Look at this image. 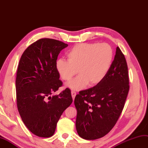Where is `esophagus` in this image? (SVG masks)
Masks as SVG:
<instances>
[{"mask_svg": "<svg viewBox=\"0 0 148 148\" xmlns=\"http://www.w3.org/2000/svg\"><path fill=\"white\" fill-rule=\"evenodd\" d=\"M71 95H72V97H73V101H74L75 96H76V92H74V91H71Z\"/></svg>", "mask_w": 148, "mask_h": 148, "instance_id": "34e87169", "label": "esophagus"}]
</instances>
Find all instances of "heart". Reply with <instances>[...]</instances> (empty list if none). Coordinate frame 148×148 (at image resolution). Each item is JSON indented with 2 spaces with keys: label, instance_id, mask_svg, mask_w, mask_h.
<instances>
[{
  "label": "heart",
  "instance_id": "1",
  "mask_svg": "<svg viewBox=\"0 0 148 148\" xmlns=\"http://www.w3.org/2000/svg\"><path fill=\"white\" fill-rule=\"evenodd\" d=\"M67 57L68 60H57L56 70L60 77L66 81L78 73V76L66 84L70 89L78 90L88 84L94 87L103 81L110 68L113 51L106 43L79 44L68 52Z\"/></svg>",
  "mask_w": 148,
  "mask_h": 148
}]
</instances>
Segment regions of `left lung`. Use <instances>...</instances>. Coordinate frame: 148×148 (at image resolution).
Returning <instances> with one entry per match:
<instances>
[{"label": "left lung", "instance_id": "8db88e82", "mask_svg": "<svg viewBox=\"0 0 148 148\" xmlns=\"http://www.w3.org/2000/svg\"><path fill=\"white\" fill-rule=\"evenodd\" d=\"M130 86L127 65L119 47L101 82L75 96V127L81 138L94 140L109 132L124 106Z\"/></svg>", "mask_w": 148, "mask_h": 148}]
</instances>
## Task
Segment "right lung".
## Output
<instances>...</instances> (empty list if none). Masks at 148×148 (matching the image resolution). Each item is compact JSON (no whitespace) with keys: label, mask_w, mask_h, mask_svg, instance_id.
<instances>
[{"label":"right lung","mask_w":148,"mask_h":148,"mask_svg":"<svg viewBox=\"0 0 148 148\" xmlns=\"http://www.w3.org/2000/svg\"><path fill=\"white\" fill-rule=\"evenodd\" d=\"M67 44L40 39L25 49L17 71V106L24 124L34 134L49 138L54 134L60 116L73 103L71 90L52 96L62 86L56 64Z\"/></svg>","instance_id":"right-lung-1"}]
</instances>
